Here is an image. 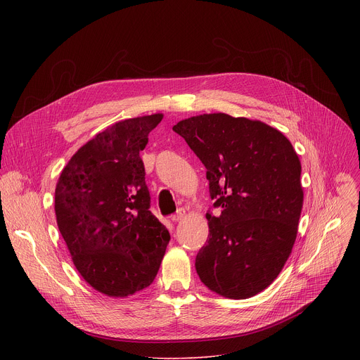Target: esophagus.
I'll use <instances>...</instances> for the list:
<instances>
[{"mask_svg":"<svg viewBox=\"0 0 360 360\" xmlns=\"http://www.w3.org/2000/svg\"><path fill=\"white\" fill-rule=\"evenodd\" d=\"M184 218H185V211H182V210H179L175 215H172V217H171L172 222H179V221H182Z\"/></svg>","mask_w":360,"mask_h":360,"instance_id":"esophagus-1","label":"esophagus"}]
</instances>
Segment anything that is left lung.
<instances>
[{"mask_svg": "<svg viewBox=\"0 0 360 360\" xmlns=\"http://www.w3.org/2000/svg\"><path fill=\"white\" fill-rule=\"evenodd\" d=\"M207 168L221 215L207 214L208 242L196 255L200 282L228 299L266 289L290 256L303 207L300 161L276 128L224 112L172 128Z\"/></svg>", "mask_w": 360, "mask_h": 360, "instance_id": "8db88e82", "label": "left lung"}]
</instances>
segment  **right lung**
I'll list each match as a JSON object with an SVG mask.
<instances>
[{"label":"right lung","mask_w":360,"mask_h":360,"mask_svg":"<svg viewBox=\"0 0 360 360\" xmlns=\"http://www.w3.org/2000/svg\"><path fill=\"white\" fill-rule=\"evenodd\" d=\"M164 118L115 122L84 143L56 185V217L71 259L95 290L128 297L155 279L171 239L149 211L139 152Z\"/></svg>","instance_id":"obj_1"}]
</instances>
